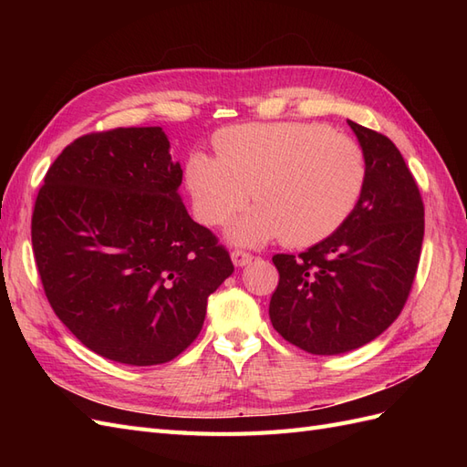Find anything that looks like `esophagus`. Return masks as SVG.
Here are the masks:
<instances>
[{
  "mask_svg": "<svg viewBox=\"0 0 467 467\" xmlns=\"http://www.w3.org/2000/svg\"><path fill=\"white\" fill-rule=\"evenodd\" d=\"M232 261H234L235 266H245V265H249L253 261V255H251V253H247V251L235 249V251H232Z\"/></svg>",
  "mask_w": 467,
  "mask_h": 467,
  "instance_id": "obj_1",
  "label": "esophagus"
}]
</instances>
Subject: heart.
<instances>
[{"label": "heart", "instance_id": "obj_1", "mask_svg": "<svg viewBox=\"0 0 467 467\" xmlns=\"http://www.w3.org/2000/svg\"><path fill=\"white\" fill-rule=\"evenodd\" d=\"M214 146L218 158L189 155L185 182L206 225L228 222L253 191L257 206L225 232L235 245L278 237L292 247L314 245L350 218L368 182L362 146L323 124H244L220 132Z\"/></svg>", "mask_w": 467, "mask_h": 467}]
</instances>
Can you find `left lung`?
<instances>
[{
    "label": "left lung",
    "instance_id": "obj_1",
    "mask_svg": "<svg viewBox=\"0 0 467 467\" xmlns=\"http://www.w3.org/2000/svg\"><path fill=\"white\" fill-rule=\"evenodd\" d=\"M368 182L350 218L300 255L273 257L278 286L273 327L312 355H343L374 341L401 314L425 235V208L403 155L389 138L347 120Z\"/></svg>",
    "mask_w": 467,
    "mask_h": 467
}]
</instances>
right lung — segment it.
<instances>
[{
  "label": "right lung",
  "instance_id": "right-lung-1",
  "mask_svg": "<svg viewBox=\"0 0 467 467\" xmlns=\"http://www.w3.org/2000/svg\"><path fill=\"white\" fill-rule=\"evenodd\" d=\"M160 126L78 138L50 165L33 212L47 298L89 350L130 366L179 357L234 273L182 204L181 163Z\"/></svg>",
  "mask_w": 467,
  "mask_h": 467
}]
</instances>
